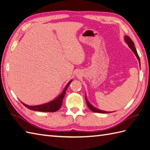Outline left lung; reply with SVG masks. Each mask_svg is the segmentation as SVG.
Masks as SVG:
<instances>
[{"label": "left lung", "instance_id": "1", "mask_svg": "<svg viewBox=\"0 0 150 150\" xmlns=\"http://www.w3.org/2000/svg\"><path fill=\"white\" fill-rule=\"evenodd\" d=\"M125 40L126 42L128 44V45H129V46L130 47V49L133 51V52H134V53H135V54H136V57H137V59H138V60H139V62L140 63L139 57L138 54H137V51H136V47H135V46H134V42L132 41V39H131L129 37V36H125ZM85 99H86V104H87L88 107L89 108V109H90V110L92 111H93V112H100V113H109V112H108V111H101V110H100V109H97V108H94L93 106H92V105H91V104L88 103V100H86V97H85Z\"/></svg>", "mask_w": 150, "mask_h": 150}]
</instances>
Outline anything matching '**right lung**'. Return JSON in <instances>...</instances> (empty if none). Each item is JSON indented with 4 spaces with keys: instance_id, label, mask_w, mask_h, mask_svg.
Segmentation results:
<instances>
[{
    "instance_id": "right-lung-1",
    "label": "right lung",
    "mask_w": 150,
    "mask_h": 150,
    "mask_svg": "<svg viewBox=\"0 0 150 150\" xmlns=\"http://www.w3.org/2000/svg\"><path fill=\"white\" fill-rule=\"evenodd\" d=\"M72 81H70L66 86L65 87V88L63 91V92L59 96H58L56 99L50 102V103H46L45 104L39 105H34V106H31V105H28L25 104H22L25 105V107L29 109H31L33 111H42V112H55L58 111V109L60 108L62 104V101L64 98V96L65 95V92H66L67 87L70 85Z\"/></svg>"
}]
</instances>
